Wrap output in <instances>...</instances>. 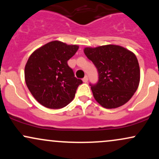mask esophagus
Instances as JSON below:
<instances>
[{
    "label": "esophagus",
    "mask_w": 159,
    "mask_h": 159,
    "mask_svg": "<svg viewBox=\"0 0 159 159\" xmlns=\"http://www.w3.org/2000/svg\"><path fill=\"white\" fill-rule=\"evenodd\" d=\"M82 81H83V82H84V83H87V81H88V77H87V76L86 75L85 77L83 79H82Z\"/></svg>",
    "instance_id": "34e87169"
}]
</instances>
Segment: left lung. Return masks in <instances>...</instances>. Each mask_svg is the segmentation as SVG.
<instances>
[{
    "instance_id": "8db88e82",
    "label": "left lung",
    "mask_w": 159,
    "mask_h": 159,
    "mask_svg": "<svg viewBox=\"0 0 159 159\" xmlns=\"http://www.w3.org/2000/svg\"><path fill=\"white\" fill-rule=\"evenodd\" d=\"M85 55L98 72V81L91 87L96 101L105 108L122 106L130 100L140 83V66L135 54L123 46L86 47Z\"/></svg>"
}]
</instances>
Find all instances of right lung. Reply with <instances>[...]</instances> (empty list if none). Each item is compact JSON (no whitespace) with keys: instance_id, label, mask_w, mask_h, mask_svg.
I'll return each instance as SVG.
<instances>
[{"instance_id":"obj_1","label":"right lung","mask_w":159,"mask_h":159,"mask_svg":"<svg viewBox=\"0 0 159 159\" xmlns=\"http://www.w3.org/2000/svg\"><path fill=\"white\" fill-rule=\"evenodd\" d=\"M79 46L55 40L36 49L25 67L27 88L39 104L60 109L73 100L81 79L75 77L67 61Z\"/></svg>"}]
</instances>
